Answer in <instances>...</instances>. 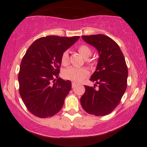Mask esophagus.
<instances>
[{"mask_svg": "<svg viewBox=\"0 0 147 147\" xmlns=\"http://www.w3.org/2000/svg\"><path fill=\"white\" fill-rule=\"evenodd\" d=\"M76 86H77V84H75V83H74V82H72V88H75Z\"/></svg>", "mask_w": 147, "mask_h": 147, "instance_id": "esophagus-1", "label": "esophagus"}]
</instances>
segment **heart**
Returning a JSON list of instances; mask_svg holds the SVG:
<instances>
[{
	"label": "heart",
	"instance_id": "b5f03b06",
	"mask_svg": "<svg viewBox=\"0 0 147 147\" xmlns=\"http://www.w3.org/2000/svg\"><path fill=\"white\" fill-rule=\"evenodd\" d=\"M79 53L84 58L87 59L92 54V50L86 45H81L77 48ZM61 62L63 65H67L69 62L68 52H64L61 57ZM89 72L86 68H78L75 67H70L63 72V76L65 79L75 82H80L88 75Z\"/></svg>",
	"mask_w": 147,
	"mask_h": 147
}]
</instances>
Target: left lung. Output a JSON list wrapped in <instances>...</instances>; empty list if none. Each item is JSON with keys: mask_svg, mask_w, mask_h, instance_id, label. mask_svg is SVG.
<instances>
[{"mask_svg": "<svg viewBox=\"0 0 147 147\" xmlns=\"http://www.w3.org/2000/svg\"><path fill=\"white\" fill-rule=\"evenodd\" d=\"M85 42L98 51L99 59L90 80L98 89L85 86L81 105L88 113L104 116L111 113L120 102L127 86L128 68L119 45L104 34L82 36Z\"/></svg>", "mask_w": 147, "mask_h": 147, "instance_id": "1", "label": "left lung"}]
</instances>
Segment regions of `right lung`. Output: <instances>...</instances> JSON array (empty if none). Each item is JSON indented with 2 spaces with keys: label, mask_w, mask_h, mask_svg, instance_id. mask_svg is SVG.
I'll return each instance as SVG.
<instances>
[{
  "label": "right lung",
  "mask_w": 147,
  "mask_h": 147,
  "mask_svg": "<svg viewBox=\"0 0 147 147\" xmlns=\"http://www.w3.org/2000/svg\"><path fill=\"white\" fill-rule=\"evenodd\" d=\"M79 38V36L41 37L25 52L18 73L19 92L27 109L36 117H52L61 109L72 84L60 77L55 82V78L59 73L62 54Z\"/></svg>",
  "instance_id": "right-lung-1"
}]
</instances>
